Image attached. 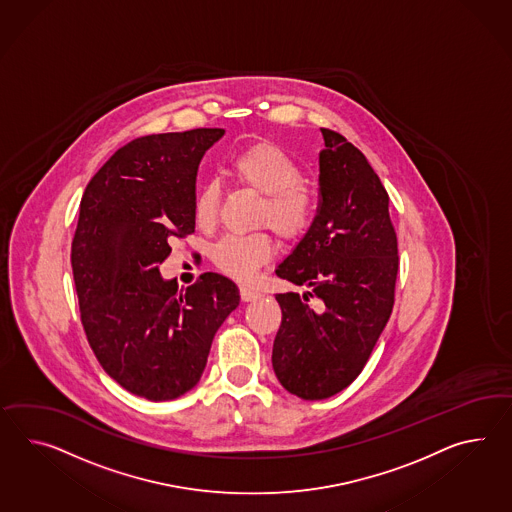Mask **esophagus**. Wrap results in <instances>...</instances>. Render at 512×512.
I'll use <instances>...</instances> for the list:
<instances>
[{
	"instance_id": "obj_1",
	"label": "esophagus",
	"mask_w": 512,
	"mask_h": 512,
	"mask_svg": "<svg viewBox=\"0 0 512 512\" xmlns=\"http://www.w3.org/2000/svg\"><path fill=\"white\" fill-rule=\"evenodd\" d=\"M261 296V292H259V290H255V288L246 287V285H242V287H240V298H242V301L259 300Z\"/></svg>"
}]
</instances>
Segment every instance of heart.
Wrapping results in <instances>:
<instances>
[{
  "label": "heart",
  "instance_id": "1",
  "mask_svg": "<svg viewBox=\"0 0 512 512\" xmlns=\"http://www.w3.org/2000/svg\"><path fill=\"white\" fill-rule=\"evenodd\" d=\"M231 170L238 181L262 196L259 220L272 225L283 238H300L309 231L314 220V196L301 183V170L296 161L272 142H257L238 151L231 159ZM220 185L207 181L194 198L196 224L209 229L216 224L220 211ZM272 240L266 233L225 235L212 248V261L225 275L250 281L259 266L272 257Z\"/></svg>",
  "mask_w": 512,
  "mask_h": 512
}]
</instances>
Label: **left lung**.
<instances>
[{
    "instance_id": "1",
    "label": "left lung",
    "mask_w": 512,
    "mask_h": 512,
    "mask_svg": "<svg viewBox=\"0 0 512 512\" xmlns=\"http://www.w3.org/2000/svg\"><path fill=\"white\" fill-rule=\"evenodd\" d=\"M318 214L275 274L303 292L275 294L283 318L272 366L301 399H325L361 374L394 307L398 238L374 168L322 129Z\"/></svg>"
}]
</instances>
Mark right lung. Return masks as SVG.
<instances>
[{"instance_id": "1", "label": "right lung", "mask_w": 512, "mask_h": 512, "mask_svg": "<svg viewBox=\"0 0 512 512\" xmlns=\"http://www.w3.org/2000/svg\"><path fill=\"white\" fill-rule=\"evenodd\" d=\"M224 133L135 138L90 179L79 205L72 270L88 344L120 387L150 401L198 385L212 338L240 303L224 275L205 272L177 290L159 272L170 238L194 233L198 166Z\"/></svg>"}]
</instances>
